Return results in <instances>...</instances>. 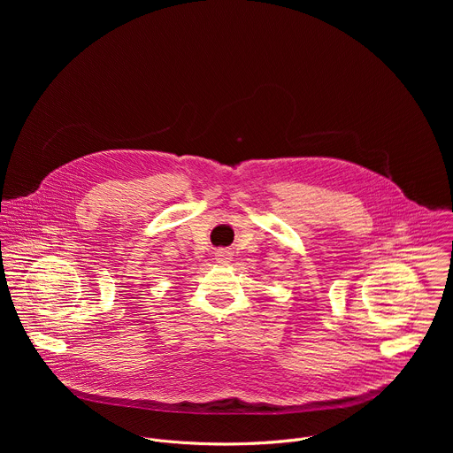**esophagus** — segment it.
<instances>
[{
  "label": "esophagus",
  "mask_w": 453,
  "mask_h": 453,
  "mask_svg": "<svg viewBox=\"0 0 453 453\" xmlns=\"http://www.w3.org/2000/svg\"><path fill=\"white\" fill-rule=\"evenodd\" d=\"M215 260L220 265H227L233 260V252L229 249H217L215 250Z\"/></svg>",
  "instance_id": "esophagus-1"
}]
</instances>
